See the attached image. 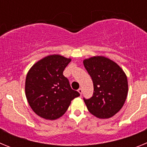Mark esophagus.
<instances>
[{
    "label": "esophagus",
    "mask_w": 147,
    "mask_h": 147,
    "mask_svg": "<svg viewBox=\"0 0 147 147\" xmlns=\"http://www.w3.org/2000/svg\"><path fill=\"white\" fill-rule=\"evenodd\" d=\"M78 92L80 93V95H82V88H79V89H78Z\"/></svg>",
    "instance_id": "34e87169"
}]
</instances>
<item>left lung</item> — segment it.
<instances>
[{
  "instance_id": "8db88e82",
  "label": "left lung",
  "mask_w": 147,
  "mask_h": 147,
  "mask_svg": "<svg viewBox=\"0 0 147 147\" xmlns=\"http://www.w3.org/2000/svg\"><path fill=\"white\" fill-rule=\"evenodd\" d=\"M83 64L93 83V93L83 98L88 110L99 119H109L123 107L128 92L127 78L113 61L104 57H93Z\"/></svg>"
}]
</instances>
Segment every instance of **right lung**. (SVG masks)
<instances>
[{
	"label": "right lung",
	"mask_w": 147,
	"mask_h": 147,
	"mask_svg": "<svg viewBox=\"0 0 147 147\" xmlns=\"http://www.w3.org/2000/svg\"><path fill=\"white\" fill-rule=\"evenodd\" d=\"M71 59L50 55L35 63L27 74L26 96L34 112L40 117L54 120L67 111L71 102L80 96L71 88L63 75Z\"/></svg>",
	"instance_id": "right-lung-1"
}]
</instances>
